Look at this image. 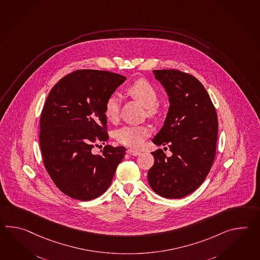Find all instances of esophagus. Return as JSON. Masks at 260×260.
I'll use <instances>...</instances> for the list:
<instances>
[{
	"label": "esophagus",
	"instance_id": "obj_1",
	"mask_svg": "<svg viewBox=\"0 0 260 260\" xmlns=\"http://www.w3.org/2000/svg\"><path fill=\"white\" fill-rule=\"evenodd\" d=\"M127 153L128 155H132V156H139L141 154L140 151L134 150V149H127Z\"/></svg>",
	"mask_w": 260,
	"mask_h": 260
}]
</instances>
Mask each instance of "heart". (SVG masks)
Returning a JSON list of instances; mask_svg holds the SVG:
<instances>
[{"label":"heart","mask_w":260,"mask_h":260,"mask_svg":"<svg viewBox=\"0 0 260 260\" xmlns=\"http://www.w3.org/2000/svg\"><path fill=\"white\" fill-rule=\"evenodd\" d=\"M127 92L145 107L150 116L157 113L156 105L158 102V93L149 81L145 79L135 81L127 87ZM119 110L120 99L116 95H111L104 104V115L106 118L110 121H115L119 115ZM149 133V128L145 126L127 125L116 131V139L120 144L137 148L144 144Z\"/></svg>","instance_id":"b5f03b06"}]
</instances>
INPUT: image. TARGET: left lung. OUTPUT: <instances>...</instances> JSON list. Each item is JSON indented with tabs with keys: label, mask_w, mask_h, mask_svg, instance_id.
<instances>
[{
	"label": "left lung",
	"mask_w": 260,
	"mask_h": 260,
	"mask_svg": "<svg viewBox=\"0 0 260 260\" xmlns=\"http://www.w3.org/2000/svg\"><path fill=\"white\" fill-rule=\"evenodd\" d=\"M153 73L167 92L170 107L152 141L156 145L168 144L173 155L168 157L162 149L152 152L155 162L147 180L159 196L180 199L196 190L211 170L216 150L217 115L195 76L178 70Z\"/></svg>",
	"instance_id": "8db88e82"
}]
</instances>
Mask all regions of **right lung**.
Returning a JSON list of instances; mask_svg holds the SVG:
<instances>
[{
	"mask_svg": "<svg viewBox=\"0 0 260 260\" xmlns=\"http://www.w3.org/2000/svg\"><path fill=\"white\" fill-rule=\"evenodd\" d=\"M127 78L98 70H77L53 87L42 111L40 147L46 172L58 189L78 201H90L109 187L126 154L124 146L106 142L104 104Z\"/></svg>",
	"mask_w": 260,
	"mask_h": 260,
	"instance_id": "right-lung-1",
	"label": "right lung"
}]
</instances>
